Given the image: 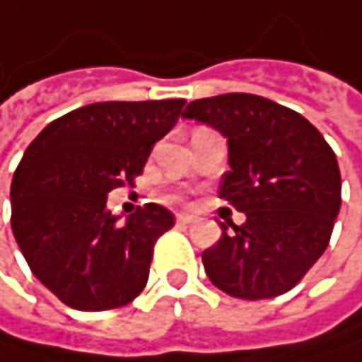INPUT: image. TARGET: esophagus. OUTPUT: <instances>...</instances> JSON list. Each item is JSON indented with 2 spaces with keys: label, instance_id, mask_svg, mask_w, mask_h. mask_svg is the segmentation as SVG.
<instances>
[{
  "label": "esophagus",
  "instance_id": "34e87169",
  "mask_svg": "<svg viewBox=\"0 0 362 362\" xmlns=\"http://www.w3.org/2000/svg\"><path fill=\"white\" fill-rule=\"evenodd\" d=\"M197 216H193V214H177L175 216V221L180 223V225H189V223H193Z\"/></svg>",
  "mask_w": 362,
  "mask_h": 362
}]
</instances>
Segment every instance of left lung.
Here are the masks:
<instances>
[{
    "label": "left lung",
    "mask_w": 362,
    "mask_h": 362,
    "mask_svg": "<svg viewBox=\"0 0 362 362\" xmlns=\"http://www.w3.org/2000/svg\"><path fill=\"white\" fill-rule=\"evenodd\" d=\"M182 117L227 139L218 197L247 214L218 223L221 240L202 255L208 279L245 300L286 294L328 247L341 208L337 156L307 117L255 94L193 100Z\"/></svg>",
    "instance_id": "left-lung-1"
}]
</instances>
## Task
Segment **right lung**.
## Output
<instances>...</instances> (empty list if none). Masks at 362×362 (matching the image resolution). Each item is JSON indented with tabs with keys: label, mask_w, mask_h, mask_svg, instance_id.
Wrapping results in <instances>:
<instances>
[{
	"label": "right lung",
	"mask_w": 362,
	"mask_h": 362,
	"mask_svg": "<svg viewBox=\"0 0 362 362\" xmlns=\"http://www.w3.org/2000/svg\"><path fill=\"white\" fill-rule=\"evenodd\" d=\"M187 100L94 103L53 119L25 150L10 187L12 234L34 276L64 305L107 311L148 283L173 214L146 204L122 221L107 195L144 171Z\"/></svg>",
	"instance_id": "right-lung-1"
}]
</instances>
